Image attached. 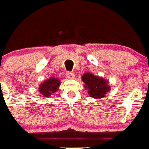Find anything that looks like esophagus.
Masks as SVG:
<instances>
[{
	"instance_id": "34e87169",
	"label": "esophagus",
	"mask_w": 149,
	"mask_h": 149,
	"mask_svg": "<svg viewBox=\"0 0 149 149\" xmlns=\"http://www.w3.org/2000/svg\"><path fill=\"white\" fill-rule=\"evenodd\" d=\"M74 73H72V72H67V77L68 79H74Z\"/></svg>"
}]
</instances>
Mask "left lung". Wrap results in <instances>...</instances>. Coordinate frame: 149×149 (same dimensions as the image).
<instances>
[{
	"instance_id": "obj_1",
	"label": "left lung",
	"mask_w": 149,
	"mask_h": 149,
	"mask_svg": "<svg viewBox=\"0 0 149 149\" xmlns=\"http://www.w3.org/2000/svg\"><path fill=\"white\" fill-rule=\"evenodd\" d=\"M82 79L85 83V89H87L91 97L103 98L110 90V86L108 85L107 79L94 76L90 73H86L82 76Z\"/></svg>"
}]
</instances>
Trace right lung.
I'll use <instances>...</instances> for the list:
<instances>
[{
	"instance_id": "add662e5",
	"label": "right lung",
	"mask_w": 149,
	"mask_h": 149,
	"mask_svg": "<svg viewBox=\"0 0 149 149\" xmlns=\"http://www.w3.org/2000/svg\"><path fill=\"white\" fill-rule=\"evenodd\" d=\"M60 80L58 78L52 77L40 84L39 91L44 97H49L52 94L56 92L60 86Z\"/></svg>"
}]
</instances>
